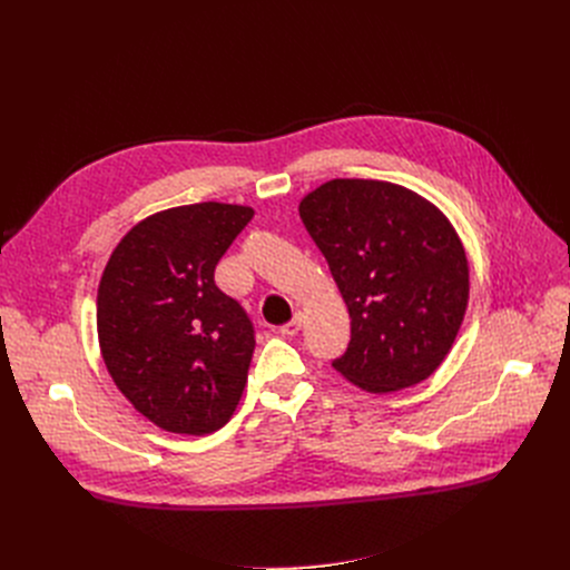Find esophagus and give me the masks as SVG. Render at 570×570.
<instances>
[{
    "mask_svg": "<svg viewBox=\"0 0 570 570\" xmlns=\"http://www.w3.org/2000/svg\"><path fill=\"white\" fill-rule=\"evenodd\" d=\"M301 327H303V314L295 312L293 318L279 327V333L282 335H297V333H301Z\"/></svg>",
    "mask_w": 570,
    "mask_h": 570,
    "instance_id": "34e87169",
    "label": "esophagus"
}]
</instances>
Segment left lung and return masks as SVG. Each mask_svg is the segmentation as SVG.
Segmentation results:
<instances>
[{
	"instance_id": "8db88e82",
	"label": "left lung",
	"mask_w": 570,
	"mask_h": 570,
	"mask_svg": "<svg viewBox=\"0 0 570 570\" xmlns=\"http://www.w3.org/2000/svg\"><path fill=\"white\" fill-rule=\"evenodd\" d=\"M351 316L333 367L370 393L425 381L443 363L469 301L458 233L417 194L376 179H331L301 203Z\"/></svg>"
}]
</instances>
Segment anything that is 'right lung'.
Instances as JSON below:
<instances>
[{
  "label": "right lung",
  "mask_w": 570,
  "mask_h": 570,
  "mask_svg": "<svg viewBox=\"0 0 570 570\" xmlns=\"http://www.w3.org/2000/svg\"><path fill=\"white\" fill-rule=\"evenodd\" d=\"M252 207L196 203L134 226L104 269L97 327L122 395L161 430L209 434L243 397L254 323L215 284Z\"/></svg>",
  "instance_id": "obj_1"
}]
</instances>
